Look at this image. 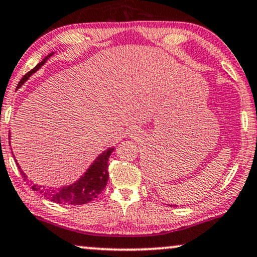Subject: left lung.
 Returning a JSON list of instances; mask_svg holds the SVG:
<instances>
[{
  "mask_svg": "<svg viewBox=\"0 0 257 257\" xmlns=\"http://www.w3.org/2000/svg\"><path fill=\"white\" fill-rule=\"evenodd\" d=\"M171 206H172V205H171Z\"/></svg>",
  "mask_w": 257,
  "mask_h": 257,
  "instance_id": "8db88e82",
  "label": "left lung"
}]
</instances>
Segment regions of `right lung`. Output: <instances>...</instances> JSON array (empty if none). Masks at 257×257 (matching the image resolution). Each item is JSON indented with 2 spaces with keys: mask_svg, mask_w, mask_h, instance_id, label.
<instances>
[{
  "mask_svg": "<svg viewBox=\"0 0 257 257\" xmlns=\"http://www.w3.org/2000/svg\"><path fill=\"white\" fill-rule=\"evenodd\" d=\"M54 52L48 54L47 57H45L42 59L41 63H39L33 70L29 71L28 73H26L24 78L20 80V83L18 84V87L22 86L25 84L26 80L28 79L32 74L37 72L40 67L44 65L50 58L53 56ZM11 142V141H9ZM113 151V147H110L105 149L102 154H99L98 157L95 159V161L90 165V167L87 168L85 173L79 178L77 181H74L71 185L67 186L54 188V187H46L41 186L38 184H32V188L37 192L41 193L42 196L51 201L58 204H67V205H83V204L89 203V201L93 200L95 198L99 196V193L104 190L109 179V157ZM16 164L18 160L15 159ZM20 173L24 178V180H27V175L24 171L21 170V167L19 166Z\"/></svg>",
  "mask_w": 257,
  "mask_h": 257,
  "instance_id": "right-lung-1",
  "label": "right lung"
}]
</instances>
